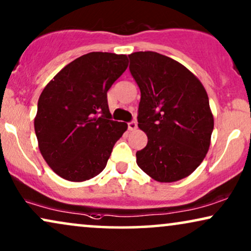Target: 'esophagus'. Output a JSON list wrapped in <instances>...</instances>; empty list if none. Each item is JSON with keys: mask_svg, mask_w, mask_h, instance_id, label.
I'll list each match as a JSON object with an SVG mask.
<instances>
[{"mask_svg": "<svg viewBox=\"0 0 251 251\" xmlns=\"http://www.w3.org/2000/svg\"><path fill=\"white\" fill-rule=\"evenodd\" d=\"M127 126L129 131H134V129H136V127H138V124H136V122H134V120H132V122H129L127 124Z\"/></svg>", "mask_w": 251, "mask_h": 251, "instance_id": "34e87169", "label": "esophagus"}]
</instances>
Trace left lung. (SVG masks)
<instances>
[{
  "label": "left lung",
  "instance_id": "left-lung-1",
  "mask_svg": "<svg viewBox=\"0 0 251 251\" xmlns=\"http://www.w3.org/2000/svg\"><path fill=\"white\" fill-rule=\"evenodd\" d=\"M129 72L140 88L138 126L147 146L136 163L158 182L188 177L210 148L214 120L201 82L179 62L156 52L128 55Z\"/></svg>",
  "mask_w": 251,
  "mask_h": 251
}]
</instances>
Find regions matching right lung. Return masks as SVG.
Wrapping results in <instances>:
<instances>
[{"instance_id": "right-lung-1", "label": "right lung", "mask_w": 251, "mask_h": 251, "mask_svg": "<svg viewBox=\"0 0 251 251\" xmlns=\"http://www.w3.org/2000/svg\"><path fill=\"white\" fill-rule=\"evenodd\" d=\"M127 56L91 52L68 63L38 100L34 131L40 153L55 174L83 182L106 167L127 124L112 120L107 90L127 68Z\"/></svg>"}]
</instances>
